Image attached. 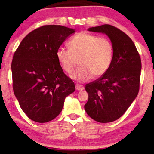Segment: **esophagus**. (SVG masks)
Returning <instances> with one entry per match:
<instances>
[{"mask_svg":"<svg viewBox=\"0 0 154 154\" xmlns=\"http://www.w3.org/2000/svg\"><path fill=\"white\" fill-rule=\"evenodd\" d=\"M75 88H76V90H79V91H82L84 89V86H83V85H80V84L75 85Z\"/></svg>","mask_w":154,"mask_h":154,"instance_id":"obj_1","label":"esophagus"}]
</instances>
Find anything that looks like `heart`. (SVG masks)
Returning a JSON list of instances; mask_svg holds the SVG:
<instances>
[{
    "mask_svg": "<svg viewBox=\"0 0 154 154\" xmlns=\"http://www.w3.org/2000/svg\"><path fill=\"white\" fill-rule=\"evenodd\" d=\"M69 49L59 48L56 52L57 60L68 74H71L77 64L80 66L72 78L85 82L94 75L102 76L110 67L113 56L111 41L105 36H98L87 32L77 34L68 43Z\"/></svg>",
    "mask_w": 154,
    "mask_h": 154,
    "instance_id": "obj_1",
    "label": "heart"
}]
</instances>
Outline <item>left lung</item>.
I'll list each match as a JSON object with an SVG mask.
<instances>
[{
	"label": "left lung",
	"instance_id": "8db88e82",
	"mask_svg": "<svg viewBox=\"0 0 154 154\" xmlns=\"http://www.w3.org/2000/svg\"><path fill=\"white\" fill-rule=\"evenodd\" d=\"M88 30L106 34L113 47V60L107 71L85 85L87 114L96 122L108 123L120 118L137 97L141 60L133 41L118 28L104 24Z\"/></svg>",
	"mask_w": 154,
	"mask_h": 154
}]
</instances>
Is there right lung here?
Wrapping results in <instances>:
<instances>
[{"instance_id":"add662e5","label":"right lung","mask_w":154,"mask_h":154,"mask_svg":"<svg viewBox=\"0 0 154 154\" xmlns=\"http://www.w3.org/2000/svg\"><path fill=\"white\" fill-rule=\"evenodd\" d=\"M75 30L45 25L25 36L13 56V89L22 111L32 120L45 123L56 118L64 99L75 90L62 70L56 52Z\"/></svg>"}]
</instances>
